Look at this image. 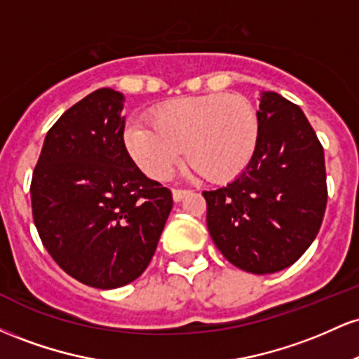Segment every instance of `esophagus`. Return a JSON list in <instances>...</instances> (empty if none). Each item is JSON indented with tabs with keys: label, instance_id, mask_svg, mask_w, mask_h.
<instances>
[{
	"label": "esophagus",
	"instance_id": "34e87169",
	"mask_svg": "<svg viewBox=\"0 0 359 359\" xmlns=\"http://www.w3.org/2000/svg\"><path fill=\"white\" fill-rule=\"evenodd\" d=\"M187 194L189 191H185V189H174V191H172V197H174L175 203H179V201H182Z\"/></svg>",
	"mask_w": 359,
	"mask_h": 359
}]
</instances>
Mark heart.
Instances as JSON below:
<instances>
[{"label":"heart","mask_w":359,"mask_h":359,"mask_svg":"<svg viewBox=\"0 0 359 359\" xmlns=\"http://www.w3.org/2000/svg\"><path fill=\"white\" fill-rule=\"evenodd\" d=\"M150 123L135 119L125 130V147L150 179L172 175L185 151L191 175L216 182L240 175L258 147L257 111L238 94L211 93L163 102L150 113Z\"/></svg>","instance_id":"1"}]
</instances>
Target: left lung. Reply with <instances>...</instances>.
Masks as SVG:
<instances>
[{"instance_id":"1","label":"left lung","mask_w":359,"mask_h":359,"mask_svg":"<svg viewBox=\"0 0 359 359\" xmlns=\"http://www.w3.org/2000/svg\"><path fill=\"white\" fill-rule=\"evenodd\" d=\"M258 147L233 182L204 191L208 229L222 257L250 273L294 265L316 240L327 203L324 150L306 114L262 93Z\"/></svg>"}]
</instances>
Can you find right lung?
Returning <instances> with one entry per match:
<instances>
[{
	"instance_id": "1",
	"label": "right lung",
	"mask_w": 359,
	"mask_h": 359,
	"mask_svg": "<svg viewBox=\"0 0 359 359\" xmlns=\"http://www.w3.org/2000/svg\"><path fill=\"white\" fill-rule=\"evenodd\" d=\"M123 101L102 88L65 111L45 137L30 185L45 250L72 278L104 290L147 270L174 204L128 154Z\"/></svg>"
}]
</instances>
